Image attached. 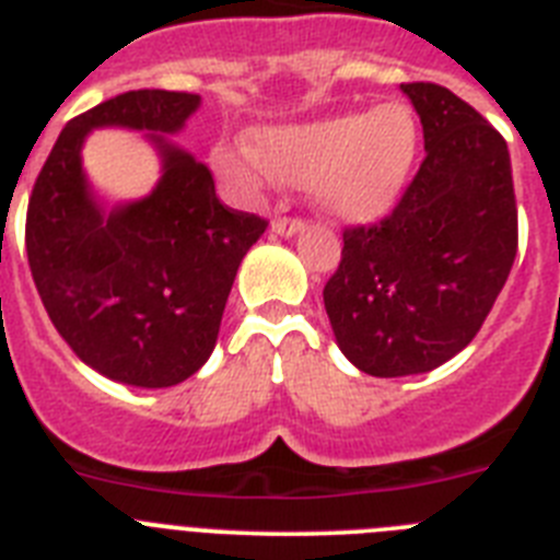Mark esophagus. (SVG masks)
<instances>
[{
    "mask_svg": "<svg viewBox=\"0 0 560 560\" xmlns=\"http://www.w3.org/2000/svg\"><path fill=\"white\" fill-rule=\"evenodd\" d=\"M271 232H275V235H285V237L303 235L305 221H300V219H275V221H271Z\"/></svg>",
    "mask_w": 560,
    "mask_h": 560,
    "instance_id": "34e87169",
    "label": "esophagus"
}]
</instances>
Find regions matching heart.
I'll use <instances>...</instances> for the list:
<instances>
[{
	"mask_svg": "<svg viewBox=\"0 0 560 560\" xmlns=\"http://www.w3.org/2000/svg\"><path fill=\"white\" fill-rule=\"evenodd\" d=\"M420 131L412 108L381 103L308 122L255 128L249 148L215 145L212 167L241 196H257L269 179L314 190L319 210L348 226L389 219L418 162Z\"/></svg>",
	"mask_w": 560,
	"mask_h": 560,
	"instance_id": "b5f03b06",
	"label": "heart"
}]
</instances>
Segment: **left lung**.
I'll return each mask as SVG.
<instances>
[{"mask_svg": "<svg viewBox=\"0 0 560 560\" xmlns=\"http://www.w3.org/2000/svg\"><path fill=\"white\" fill-rule=\"evenodd\" d=\"M427 160L389 219L345 232L325 311L350 364L375 378L446 364L482 328L516 260L502 133L438 83H404Z\"/></svg>", "mask_w": 560, "mask_h": 560, "instance_id": "8db88e82", "label": "left lung"}]
</instances>
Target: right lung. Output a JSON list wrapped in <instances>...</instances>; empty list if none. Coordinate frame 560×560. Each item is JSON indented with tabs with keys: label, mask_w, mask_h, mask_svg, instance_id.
Wrapping results in <instances>:
<instances>
[{
	"label": "right lung",
	"mask_w": 560,
	"mask_h": 560,
	"mask_svg": "<svg viewBox=\"0 0 560 560\" xmlns=\"http://www.w3.org/2000/svg\"><path fill=\"white\" fill-rule=\"evenodd\" d=\"M201 97L126 92L67 122L27 207V260L49 319L72 353L117 384L173 387L205 368L237 266L266 221L226 210L212 176L173 133ZM97 127L142 130L161 179L142 200L108 206L82 171Z\"/></svg>",
	"instance_id": "1"
}]
</instances>
